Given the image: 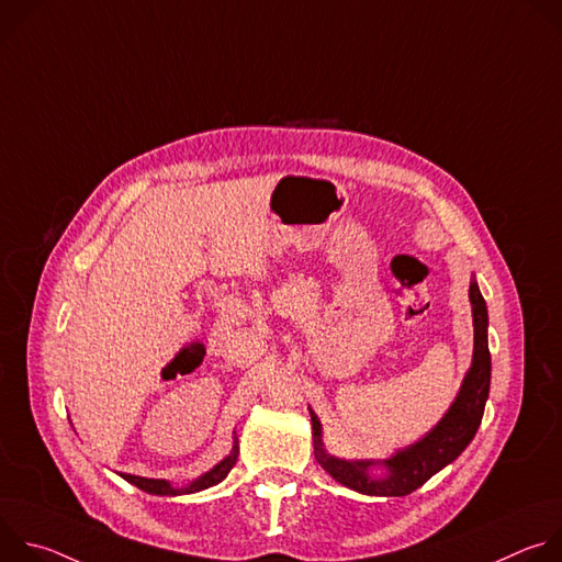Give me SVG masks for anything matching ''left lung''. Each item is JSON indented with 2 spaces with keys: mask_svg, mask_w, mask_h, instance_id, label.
Listing matches in <instances>:
<instances>
[{
  "mask_svg": "<svg viewBox=\"0 0 562 562\" xmlns=\"http://www.w3.org/2000/svg\"><path fill=\"white\" fill-rule=\"evenodd\" d=\"M469 302L473 317V356L460 389L447 414L438 425L427 431L414 445L397 449L384 460H347L329 453L323 440V423L308 407L313 427V453L336 483L364 494V496H407L423 487L431 475L451 464L473 440L492 382V356H490V313L483 293L477 289L475 276L469 282Z\"/></svg>",
  "mask_w": 562,
  "mask_h": 562,
  "instance_id": "1",
  "label": "left lung"
}]
</instances>
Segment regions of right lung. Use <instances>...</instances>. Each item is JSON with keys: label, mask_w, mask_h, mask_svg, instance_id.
<instances>
[{"label": "right lung", "mask_w": 562, "mask_h": 562, "mask_svg": "<svg viewBox=\"0 0 562 562\" xmlns=\"http://www.w3.org/2000/svg\"><path fill=\"white\" fill-rule=\"evenodd\" d=\"M237 453H239V445H237V438L233 436L231 453L226 458H222L213 469L189 480L187 485H173L171 480H165V477H144V475H133V473H120V475L126 480V483L135 485L137 490H142L146 494H153V496H184V494H195V492H202V490H209V487L222 483V480L228 475V471L233 469V464L237 462Z\"/></svg>", "instance_id": "add662e5"}]
</instances>
